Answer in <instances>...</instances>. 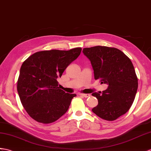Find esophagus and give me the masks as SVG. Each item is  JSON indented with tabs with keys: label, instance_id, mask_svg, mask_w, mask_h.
<instances>
[{
	"label": "esophagus",
	"instance_id": "obj_1",
	"mask_svg": "<svg viewBox=\"0 0 151 151\" xmlns=\"http://www.w3.org/2000/svg\"><path fill=\"white\" fill-rule=\"evenodd\" d=\"M79 95L85 97V98H88V97L90 96V94H88V93H80Z\"/></svg>",
	"mask_w": 151,
	"mask_h": 151
}]
</instances>
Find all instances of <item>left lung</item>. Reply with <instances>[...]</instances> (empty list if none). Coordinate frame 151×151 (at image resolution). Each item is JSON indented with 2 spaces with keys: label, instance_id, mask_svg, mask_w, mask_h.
<instances>
[{
  "label": "left lung",
  "instance_id": "1",
  "mask_svg": "<svg viewBox=\"0 0 151 151\" xmlns=\"http://www.w3.org/2000/svg\"><path fill=\"white\" fill-rule=\"evenodd\" d=\"M92 66L96 80L108 88L92 96L98 105L92 112L106 121H114L131 107L138 90V78L130 59L118 48L96 46L83 49Z\"/></svg>",
  "mask_w": 151,
  "mask_h": 151
}]
</instances>
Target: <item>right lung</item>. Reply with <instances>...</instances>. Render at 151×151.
I'll return each mask as SVG.
<instances>
[{
    "mask_svg": "<svg viewBox=\"0 0 151 151\" xmlns=\"http://www.w3.org/2000/svg\"><path fill=\"white\" fill-rule=\"evenodd\" d=\"M81 50L40 51L22 63L17 88L23 107L35 121L52 123L68 110L76 94L60 89L57 79L78 58Z\"/></svg>",
    "mask_w": 151,
    "mask_h": 151,
    "instance_id": "right-lung-1",
    "label": "right lung"
}]
</instances>
